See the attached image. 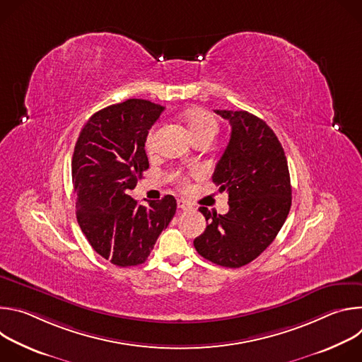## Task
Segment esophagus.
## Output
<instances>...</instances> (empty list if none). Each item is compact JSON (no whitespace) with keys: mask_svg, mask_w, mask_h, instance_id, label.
<instances>
[{"mask_svg":"<svg viewBox=\"0 0 362 362\" xmlns=\"http://www.w3.org/2000/svg\"><path fill=\"white\" fill-rule=\"evenodd\" d=\"M177 208L182 209V211H189V209H192V206H190V203H187L186 200L177 199Z\"/></svg>","mask_w":362,"mask_h":362,"instance_id":"obj_1","label":"esophagus"}]
</instances>
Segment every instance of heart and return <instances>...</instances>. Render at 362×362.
Returning <instances> with one entry per match:
<instances>
[{"instance_id": "heart-1", "label": "heart", "mask_w": 362, "mask_h": 362, "mask_svg": "<svg viewBox=\"0 0 362 362\" xmlns=\"http://www.w3.org/2000/svg\"><path fill=\"white\" fill-rule=\"evenodd\" d=\"M185 120L187 123V127L190 130V134L193 139H197L200 136H214L218 132V122L215 116L209 112H206L199 107H193L185 112ZM147 147H153L154 144V130H150L146 139ZM182 183H185V179H180Z\"/></svg>"}]
</instances>
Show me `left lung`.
Here are the masks:
<instances>
[{"label":"left lung","mask_w":362,"mask_h":362,"mask_svg":"<svg viewBox=\"0 0 362 362\" xmlns=\"http://www.w3.org/2000/svg\"><path fill=\"white\" fill-rule=\"evenodd\" d=\"M232 126L212 180L229 194V212L199 208L208 226L193 240L200 256L225 268L256 259L276 238L292 203L288 162L274 130L259 117L216 110Z\"/></svg>","instance_id":"8db88e82"}]
</instances>
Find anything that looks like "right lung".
<instances>
[{"mask_svg":"<svg viewBox=\"0 0 362 362\" xmlns=\"http://www.w3.org/2000/svg\"><path fill=\"white\" fill-rule=\"evenodd\" d=\"M163 110L141 98L109 106L87 120L74 147L71 177L78 225L91 247L120 268L146 262L176 214L172 194L148 206L129 194L148 169L146 137Z\"/></svg>","mask_w":362,"mask_h":362,"instance_id":"add662e5","label":"right lung"}]
</instances>
